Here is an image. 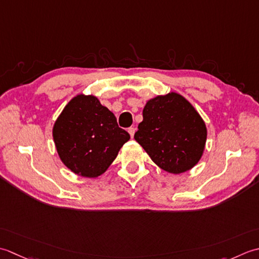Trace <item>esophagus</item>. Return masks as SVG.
<instances>
[{
	"instance_id": "esophagus-1",
	"label": "esophagus",
	"mask_w": 259,
	"mask_h": 259,
	"mask_svg": "<svg viewBox=\"0 0 259 259\" xmlns=\"http://www.w3.org/2000/svg\"><path fill=\"white\" fill-rule=\"evenodd\" d=\"M135 131H136V130H135L134 127H130V128H128V133H130V135H131V137L134 136Z\"/></svg>"
}]
</instances>
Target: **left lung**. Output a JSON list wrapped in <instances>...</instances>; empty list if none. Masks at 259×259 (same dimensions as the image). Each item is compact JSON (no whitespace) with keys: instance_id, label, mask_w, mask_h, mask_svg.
I'll list each match as a JSON object with an SVG mask.
<instances>
[{"instance_id":"obj_1","label":"left lung","mask_w":259,"mask_h":259,"mask_svg":"<svg viewBox=\"0 0 259 259\" xmlns=\"http://www.w3.org/2000/svg\"><path fill=\"white\" fill-rule=\"evenodd\" d=\"M137 128L135 141L168 173L191 170L203 154L207 126L192 104L178 93L147 100Z\"/></svg>"}]
</instances>
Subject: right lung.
<instances>
[{
	"label": "right lung",
	"mask_w": 259,
	"mask_h": 259,
	"mask_svg": "<svg viewBox=\"0 0 259 259\" xmlns=\"http://www.w3.org/2000/svg\"><path fill=\"white\" fill-rule=\"evenodd\" d=\"M52 136L61 162L82 178H97L106 172L130 140L119 128L115 115L94 95L79 94L58 116Z\"/></svg>",
	"instance_id": "right-lung-1"
}]
</instances>
